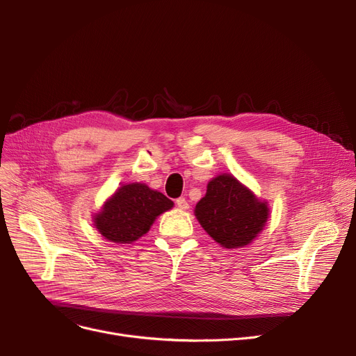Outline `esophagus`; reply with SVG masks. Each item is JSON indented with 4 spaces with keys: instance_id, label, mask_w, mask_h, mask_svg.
I'll use <instances>...</instances> for the list:
<instances>
[{
    "instance_id": "esophagus-1",
    "label": "esophagus",
    "mask_w": 356,
    "mask_h": 356,
    "mask_svg": "<svg viewBox=\"0 0 356 356\" xmlns=\"http://www.w3.org/2000/svg\"><path fill=\"white\" fill-rule=\"evenodd\" d=\"M176 204H177V208H180V209H183V211L189 209V203H188V200H186L184 197L176 199Z\"/></svg>"
}]
</instances>
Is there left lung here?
<instances>
[{
	"label": "left lung",
	"instance_id": "8db88e82",
	"mask_svg": "<svg viewBox=\"0 0 356 356\" xmlns=\"http://www.w3.org/2000/svg\"><path fill=\"white\" fill-rule=\"evenodd\" d=\"M195 215L219 245L231 250L248 245L263 231L268 207L232 175H219L208 183Z\"/></svg>",
	"mask_w": 356,
	"mask_h": 356
}]
</instances>
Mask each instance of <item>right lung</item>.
Segmentation results:
<instances>
[{
  "instance_id": "right-lung-1",
  "label": "right lung",
  "mask_w": 356,
  "mask_h": 356,
  "mask_svg": "<svg viewBox=\"0 0 356 356\" xmlns=\"http://www.w3.org/2000/svg\"><path fill=\"white\" fill-rule=\"evenodd\" d=\"M172 208L173 202L163 193L144 183H129L105 202L93 222L108 241L131 244L148 232L159 215Z\"/></svg>"
}]
</instances>
